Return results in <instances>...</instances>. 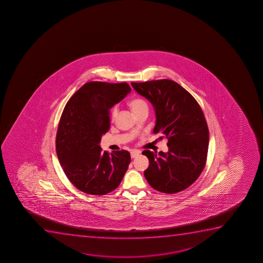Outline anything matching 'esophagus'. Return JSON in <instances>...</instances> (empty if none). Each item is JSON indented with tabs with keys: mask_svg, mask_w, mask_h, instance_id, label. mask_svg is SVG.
Returning <instances> with one entry per match:
<instances>
[{
	"mask_svg": "<svg viewBox=\"0 0 263 263\" xmlns=\"http://www.w3.org/2000/svg\"><path fill=\"white\" fill-rule=\"evenodd\" d=\"M140 153H141V152H140V151H137V149H133V151L131 152V153H130V154H131V158H136V157H137V156H138V155H139Z\"/></svg>",
	"mask_w": 263,
	"mask_h": 263,
	"instance_id": "1",
	"label": "esophagus"
}]
</instances>
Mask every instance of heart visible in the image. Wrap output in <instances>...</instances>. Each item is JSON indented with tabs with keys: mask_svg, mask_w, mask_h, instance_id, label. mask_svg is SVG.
Returning a JSON list of instances; mask_svg holds the SVG:
<instances>
[{
	"mask_svg": "<svg viewBox=\"0 0 263 263\" xmlns=\"http://www.w3.org/2000/svg\"><path fill=\"white\" fill-rule=\"evenodd\" d=\"M129 106L136 115H138L140 111H142L144 109H148V105H147L145 100L140 99V98H136V99L130 100ZM117 115L118 107L116 105H115V106L111 107V111H110V119H111V121H115V119L117 116Z\"/></svg>",
	"mask_w": 263,
	"mask_h": 263,
	"instance_id": "1",
	"label": "heart"
}]
</instances>
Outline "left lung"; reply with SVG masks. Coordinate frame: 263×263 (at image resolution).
Segmentation results:
<instances>
[{
	"instance_id": "obj_1",
	"label": "left lung",
	"mask_w": 263,
	"mask_h": 263,
	"mask_svg": "<svg viewBox=\"0 0 263 263\" xmlns=\"http://www.w3.org/2000/svg\"><path fill=\"white\" fill-rule=\"evenodd\" d=\"M136 92L152 103L156 111L153 133L168 139L167 153L143 151L149 161L144 171L148 184L164 194L191 185L203 171L209 148V128L195 98L174 81L131 83Z\"/></svg>"
}]
</instances>
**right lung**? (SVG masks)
Returning a JSON list of instances; mask_svg holds the SVG:
<instances>
[{
    "mask_svg": "<svg viewBox=\"0 0 263 263\" xmlns=\"http://www.w3.org/2000/svg\"><path fill=\"white\" fill-rule=\"evenodd\" d=\"M130 91L127 83L89 82L66 104L56 152L66 176L80 191L103 195L121 184L130 164L129 152H103L99 142L110 127V108Z\"/></svg>",
    "mask_w": 263,
    "mask_h": 263,
    "instance_id": "add662e5",
    "label": "right lung"
}]
</instances>
